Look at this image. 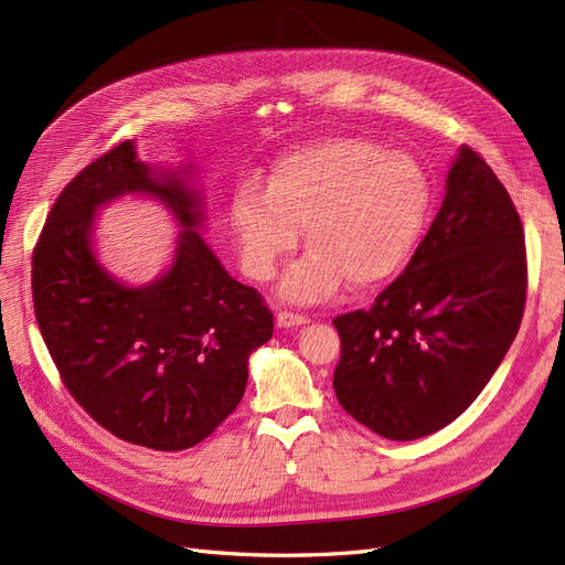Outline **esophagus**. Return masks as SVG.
Instances as JSON below:
<instances>
[{
  "instance_id": "34e87169",
  "label": "esophagus",
  "mask_w": 565,
  "mask_h": 565,
  "mask_svg": "<svg viewBox=\"0 0 565 565\" xmlns=\"http://www.w3.org/2000/svg\"><path fill=\"white\" fill-rule=\"evenodd\" d=\"M276 322H278V328H299V324L309 322V318L301 313H292V311H280L276 316Z\"/></svg>"
}]
</instances>
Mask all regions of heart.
<instances>
[{"instance_id":"heart-1","label":"heart","mask_w":565,"mask_h":565,"mask_svg":"<svg viewBox=\"0 0 565 565\" xmlns=\"http://www.w3.org/2000/svg\"><path fill=\"white\" fill-rule=\"evenodd\" d=\"M431 202V177L419 160L361 136H337L285 152L268 185L243 179L228 221L243 270L256 282L276 276L303 226L309 252L285 273L280 292L320 301L344 280L370 289L396 276L419 243Z\"/></svg>"}]
</instances>
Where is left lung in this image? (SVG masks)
Here are the masks:
<instances>
[{
	"instance_id": "1",
	"label": "left lung",
	"mask_w": 565,
	"mask_h": 565,
	"mask_svg": "<svg viewBox=\"0 0 565 565\" xmlns=\"http://www.w3.org/2000/svg\"><path fill=\"white\" fill-rule=\"evenodd\" d=\"M521 216L461 146L448 193L401 276L367 311L334 318V393L374 434L415 440L455 422L500 367L525 309Z\"/></svg>"
}]
</instances>
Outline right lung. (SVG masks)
I'll return each mask as SVG.
<instances>
[{"instance_id": "1", "label": "right lung", "mask_w": 565, "mask_h": 565, "mask_svg": "<svg viewBox=\"0 0 565 565\" xmlns=\"http://www.w3.org/2000/svg\"><path fill=\"white\" fill-rule=\"evenodd\" d=\"M125 192L160 196L184 226L173 268L146 288L119 286L90 249L95 207ZM200 221L193 188L122 141L63 188L32 249L35 318L65 388L113 436L160 452L198 446L233 413L249 353L273 334L264 297L228 276Z\"/></svg>"}]
</instances>
